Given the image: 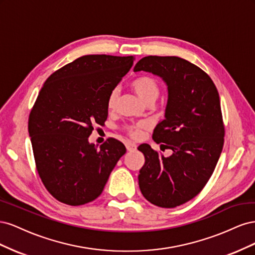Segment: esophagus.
<instances>
[{
    "label": "esophagus",
    "mask_w": 255,
    "mask_h": 255,
    "mask_svg": "<svg viewBox=\"0 0 255 255\" xmlns=\"http://www.w3.org/2000/svg\"><path fill=\"white\" fill-rule=\"evenodd\" d=\"M126 146L128 151H135L136 150V144L134 142H130V141H128L126 143Z\"/></svg>",
    "instance_id": "34e87169"
}]
</instances>
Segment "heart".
Wrapping results in <instances>:
<instances>
[{
	"mask_svg": "<svg viewBox=\"0 0 255 255\" xmlns=\"http://www.w3.org/2000/svg\"><path fill=\"white\" fill-rule=\"evenodd\" d=\"M132 88L134 89L136 94L139 96V98H141L146 103H153L158 98L159 92H160L158 82L155 79L151 78V76H142V78L135 80L132 83ZM119 96H120V90L118 87L114 88L110 92L106 101L107 109L110 111H114L116 107H117ZM146 127H148V123L145 121H138V122L132 123V125L125 126L123 127V129H125L128 133V135H129L130 137L137 138L140 136L141 129Z\"/></svg>",
	"mask_w": 255,
	"mask_h": 255,
	"instance_id": "obj_1",
	"label": "heart"
}]
</instances>
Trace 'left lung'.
<instances>
[{
  "label": "left lung",
  "mask_w": 255,
  "mask_h": 255,
  "mask_svg": "<svg viewBox=\"0 0 255 255\" xmlns=\"http://www.w3.org/2000/svg\"><path fill=\"white\" fill-rule=\"evenodd\" d=\"M134 71H146L168 86L165 119L153 130L165 157L149 144L138 146L144 165L138 175L143 197L152 204L171 208L186 203L212 176L225 142L218 90L206 72L176 56H145Z\"/></svg>",
  "instance_id": "obj_1"
}]
</instances>
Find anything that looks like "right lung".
<instances>
[{"label":"right lung","instance_id":"1","mask_svg":"<svg viewBox=\"0 0 255 255\" xmlns=\"http://www.w3.org/2000/svg\"><path fill=\"white\" fill-rule=\"evenodd\" d=\"M134 56L85 55L45 81L28 117L37 172L59 202L78 206L102 194L127 152L109 138L98 149L88 142L94 126L107 119L106 101L134 63Z\"/></svg>","mask_w":255,"mask_h":255}]
</instances>
